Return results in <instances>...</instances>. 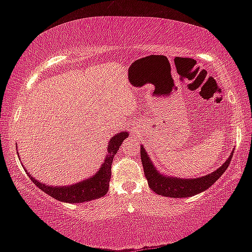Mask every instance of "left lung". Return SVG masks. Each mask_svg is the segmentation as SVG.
I'll return each mask as SVG.
<instances>
[{
    "label": "left lung",
    "mask_w": 252,
    "mask_h": 252,
    "mask_svg": "<svg viewBox=\"0 0 252 252\" xmlns=\"http://www.w3.org/2000/svg\"><path fill=\"white\" fill-rule=\"evenodd\" d=\"M140 156H141L144 176L147 178L148 185L150 187V189L155 191L157 194L164 195V197L188 198L207 190L208 188H210L213 183L222 176V173L229 167L230 161H231L233 156V151L229 156L227 161L219 169L215 170V171L204 177L193 179L168 177L160 173L153 167L150 157L148 156V153L142 146L140 148Z\"/></svg>",
    "instance_id": "1"
}]
</instances>
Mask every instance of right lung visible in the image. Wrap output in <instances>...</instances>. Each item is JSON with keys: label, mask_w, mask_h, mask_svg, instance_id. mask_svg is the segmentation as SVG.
I'll return each mask as SVG.
<instances>
[{"label": "right lung", "mask_w": 252, "mask_h": 252, "mask_svg": "<svg viewBox=\"0 0 252 252\" xmlns=\"http://www.w3.org/2000/svg\"><path fill=\"white\" fill-rule=\"evenodd\" d=\"M127 135H129V133L126 131L113 135L108 144V155H106L103 164L99 169V171L93 177L85 179V180L75 183V185L65 187H52L44 185V183L34 179V177L31 176L28 170H25V168L24 170L29 178H31L34 185L39 187V189L44 191L46 194L51 195V197L59 200V201L67 203H81L99 199L105 195L109 191L111 164H112L113 157L117 155L119 147H121L123 140H126Z\"/></svg>", "instance_id": "add662e5"}]
</instances>
